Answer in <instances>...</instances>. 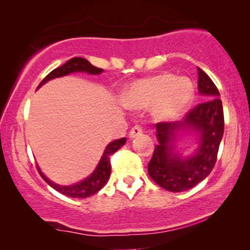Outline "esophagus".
<instances>
[{
  "label": "esophagus",
  "mask_w": 250,
  "mask_h": 250,
  "mask_svg": "<svg viewBox=\"0 0 250 250\" xmlns=\"http://www.w3.org/2000/svg\"><path fill=\"white\" fill-rule=\"evenodd\" d=\"M141 134H142L141 125H134V127L130 129V131H129V137H130V139H134V137L140 136Z\"/></svg>",
  "instance_id": "esophagus-1"
}]
</instances>
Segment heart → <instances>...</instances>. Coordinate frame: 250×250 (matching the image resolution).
Masks as SVG:
<instances>
[{
  "mask_svg": "<svg viewBox=\"0 0 250 250\" xmlns=\"http://www.w3.org/2000/svg\"><path fill=\"white\" fill-rule=\"evenodd\" d=\"M194 99V85L188 77L159 74L131 83L122 95V102L131 109L153 105L157 120L169 121L177 117Z\"/></svg>",
  "mask_w": 250,
  "mask_h": 250,
  "instance_id": "heart-1",
  "label": "heart"
}]
</instances>
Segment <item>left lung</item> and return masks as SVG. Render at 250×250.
<instances>
[{
	"instance_id": "obj_1",
	"label": "left lung",
	"mask_w": 250,
	"mask_h": 250,
	"mask_svg": "<svg viewBox=\"0 0 250 250\" xmlns=\"http://www.w3.org/2000/svg\"><path fill=\"white\" fill-rule=\"evenodd\" d=\"M199 74V93L205 101L188 111L181 121L155 125L159 145L148 165V174L155 183L174 193L193 188L210 174L219 153L225 130L222 101L219 89L202 69ZM193 128L199 134V148L190 157L174 153L173 141L179 130Z\"/></svg>"
}]
</instances>
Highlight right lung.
<instances>
[{"instance_id":"1","label":"right lung","mask_w":250,"mask_h":250,"mask_svg":"<svg viewBox=\"0 0 250 250\" xmlns=\"http://www.w3.org/2000/svg\"><path fill=\"white\" fill-rule=\"evenodd\" d=\"M77 71L88 73L90 74V75H97V74H101L103 69H101V68L94 67L90 62L87 61L85 59H82V57H74V59H71L68 62H65L64 64H62L61 67L56 68V69L50 71V73L42 80V82L40 83L37 88L41 87L42 84H44V83L49 81V80L56 79V77L65 76L71 73H77ZM125 143V137H122V139L115 140V141L109 143L107 147H105L104 153H103L101 160H100L99 165H97L95 170L93 171V174H91L90 176H88L85 180L76 183V185H73V186L56 185V183L51 182L49 179H47V177L44 176V174L40 170L39 167H37V170H39V173L42 176V179L44 180L50 187L55 189V190L60 191V193L63 195H67V196L69 197H80V199H84V197H89L91 196V195L97 193V191L101 190V189L104 187V185L109 180V176H110V171H111L110 156L114 153H116V151L119 150Z\"/></svg>"}]
</instances>
